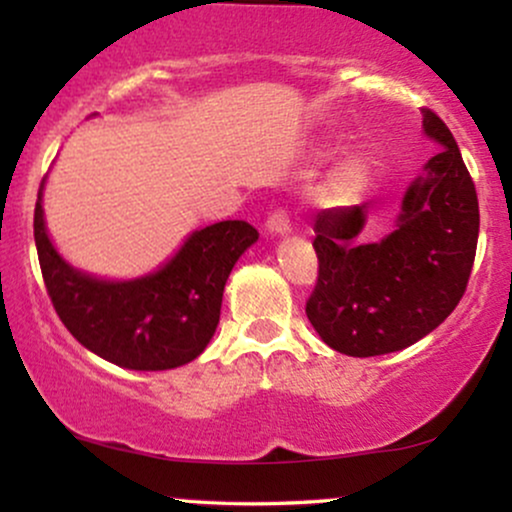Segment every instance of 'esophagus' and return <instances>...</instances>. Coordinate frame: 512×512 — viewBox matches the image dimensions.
Listing matches in <instances>:
<instances>
[{
  "label": "esophagus",
  "mask_w": 512,
  "mask_h": 512,
  "mask_svg": "<svg viewBox=\"0 0 512 512\" xmlns=\"http://www.w3.org/2000/svg\"><path fill=\"white\" fill-rule=\"evenodd\" d=\"M269 236H286L291 231V221H289V211L284 207H276L272 214L267 216V223H264Z\"/></svg>",
  "instance_id": "34e87169"
}]
</instances>
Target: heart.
I'll use <instances>...</instances> for the list:
<instances>
[{
	"mask_svg": "<svg viewBox=\"0 0 512 512\" xmlns=\"http://www.w3.org/2000/svg\"><path fill=\"white\" fill-rule=\"evenodd\" d=\"M370 182V161L363 156H351L332 170L330 178L320 185L317 199L325 207H344L356 202L366 192Z\"/></svg>",
	"mask_w": 512,
	"mask_h": 512,
	"instance_id": "b5f03b06",
	"label": "heart"
}]
</instances>
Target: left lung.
Returning <instances> with one entry per match:
<instances>
[{
    "instance_id": "left-lung-1",
    "label": "left lung",
    "mask_w": 512,
    "mask_h": 512,
    "mask_svg": "<svg viewBox=\"0 0 512 512\" xmlns=\"http://www.w3.org/2000/svg\"><path fill=\"white\" fill-rule=\"evenodd\" d=\"M424 132L443 149L404 195L397 228L358 243L366 204L315 216L317 281L305 315L322 342L346 356H380L419 342L467 291L479 238V199L455 137L433 110Z\"/></svg>"
}]
</instances>
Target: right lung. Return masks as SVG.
<instances>
[{"label":"right lung","mask_w":512,"mask_h":512,"mask_svg":"<svg viewBox=\"0 0 512 512\" xmlns=\"http://www.w3.org/2000/svg\"><path fill=\"white\" fill-rule=\"evenodd\" d=\"M33 236L45 289L76 342L115 366L168 370L195 361L214 337L228 274L260 233L248 221H219L192 233L156 274L117 284L76 272L57 255L40 192Z\"/></svg>","instance_id":"1"}]
</instances>
